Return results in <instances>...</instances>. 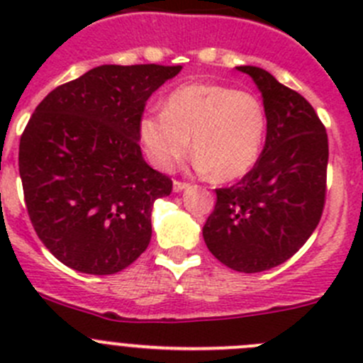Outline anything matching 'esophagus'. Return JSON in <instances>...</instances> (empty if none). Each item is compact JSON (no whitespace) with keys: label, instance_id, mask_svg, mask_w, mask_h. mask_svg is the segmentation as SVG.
Masks as SVG:
<instances>
[{"label":"esophagus","instance_id":"34e87169","mask_svg":"<svg viewBox=\"0 0 363 363\" xmlns=\"http://www.w3.org/2000/svg\"><path fill=\"white\" fill-rule=\"evenodd\" d=\"M188 188H189L188 182L174 181V191H175V193H181V191H184V189H188Z\"/></svg>","mask_w":363,"mask_h":363}]
</instances>
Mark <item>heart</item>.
<instances>
[{"label": "heart", "mask_w": 363, "mask_h": 363, "mask_svg": "<svg viewBox=\"0 0 363 363\" xmlns=\"http://www.w3.org/2000/svg\"><path fill=\"white\" fill-rule=\"evenodd\" d=\"M155 167L170 172L191 151L214 181L242 179L262 156L267 113L251 93L219 84H188L167 98L163 112H147L138 124Z\"/></svg>", "instance_id": "b5f03b06"}]
</instances>
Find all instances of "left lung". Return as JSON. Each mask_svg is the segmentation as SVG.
Returning a JSON list of instances; mask_svg holds the SVG:
<instances>
[{
  "instance_id": "8db88e82",
  "label": "left lung",
  "mask_w": 363,
  "mask_h": 363,
  "mask_svg": "<svg viewBox=\"0 0 363 363\" xmlns=\"http://www.w3.org/2000/svg\"><path fill=\"white\" fill-rule=\"evenodd\" d=\"M255 80L267 113L258 163L230 188L216 189L203 225L208 251L237 272H263L295 255L323 214L328 138L309 101L258 67H237Z\"/></svg>"
}]
</instances>
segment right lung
<instances>
[{
	"label": "right lung",
	"mask_w": 363,
	"mask_h": 363,
	"mask_svg": "<svg viewBox=\"0 0 363 363\" xmlns=\"http://www.w3.org/2000/svg\"><path fill=\"white\" fill-rule=\"evenodd\" d=\"M182 67L101 65L50 91L19 145V174L36 235L61 263L121 272L147 250L156 199L172 181L145 163L142 113Z\"/></svg>",
	"instance_id": "1"
}]
</instances>
